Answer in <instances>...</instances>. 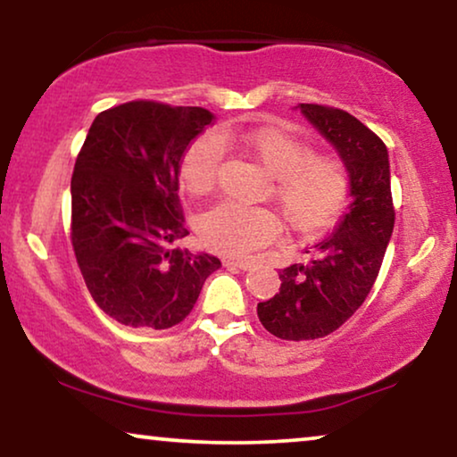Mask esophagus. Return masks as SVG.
<instances>
[{
  "mask_svg": "<svg viewBox=\"0 0 457 457\" xmlns=\"http://www.w3.org/2000/svg\"><path fill=\"white\" fill-rule=\"evenodd\" d=\"M223 265H226L228 269H240V271H246V269H250V262L248 261L228 259V261H223Z\"/></svg>",
  "mask_w": 457,
  "mask_h": 457,
  "instance_id": "esophagus-1",
  "label": "esophagus"
}]
</instances>
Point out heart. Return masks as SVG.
<instances>
[{
	"label": "heart",
	"instance_id": "1",
	"mask_svg": "<svg viewBox=\"0 0 457 457\" xmlns=\"http://www.w3.org/2000/svg\"><path fill=\"white\" fill-rule=\"evenodd\" d=\"M236 145L275 178L273 198L287 228L317 234L333 226L350 201V171L342 159L314 155L312 146L278 126L221 128L215 137H201L188 146L179 178L192 195L207 196L217 188L223 146ZM279 229L273 211L240 204H220L198 217L196 231L209 250L226 256H248L271 242Z\"/></svg>",
	"mask_w": 457,
	"mask_h": 457
}]
</instances>
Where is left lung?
Listing matches in <instances>:
<instances>
[{"label":"left lung","instance_id":"obj_1","mask_svg":"<svg viewBox=\"0 0 457 457\" xmlns=\"http://www.w3.org/2000/svg\"><path fill=\"white\" fill-rule=\"evenodd\" d=\"M298 109L348 167L352 203L336 231L314 244L312 261L281 269L279 292L256 306L262 327L290 342L329 336L362 306L395 221L383 140L344 109L314 103Z\"/></svg>","mask_w":457,"mask_h":457}]
</instances>
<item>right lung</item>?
I'll return each mask as SVG.
<instances>
[{
	"label": "right lung",
	"mask_w": 457,
	"mask_h": 457,
	"mask_svg": "<svg viewBox=\"0 0 457 457\" xmlns=\"http://www.w3.org/2000/svg\"><path fill=\"white\" fill-rule=\"evenodd\" d=\"M211 121L203 107L130 101L88 128L70 186L72 246L93 300L121 325H178L221 267L217 256L176 246L188 236L179 163Z\"/></svg>",
	"instance_id": "add662e5"
}]
</instances>
